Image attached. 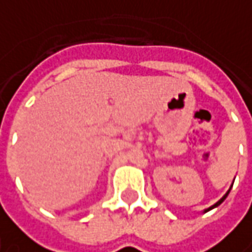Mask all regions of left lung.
<instances>
[{"instance_id":"1","label":"left lung","mask_w":252,"mask_h":252,"mask_svg":"<svg viewBox=\"0 0 252 252\" xmlns=\"http://www.w3.org/2000/svg\"><path fill=\"white\" fill-rule=\"evenodd\" d=\"M230 190H231V188H230V189H228V190H227V193H225L224 196H223V197H221V199H220V200H219V202L217 203H214L213 206H210V207H209V209H206V210H204V213H207V212H209V210H212V209H214V207H217V206H220V204H221V203L224 202L225 200V197H227V196H228V193H230Z\"/></svg>"}]
</instances>
